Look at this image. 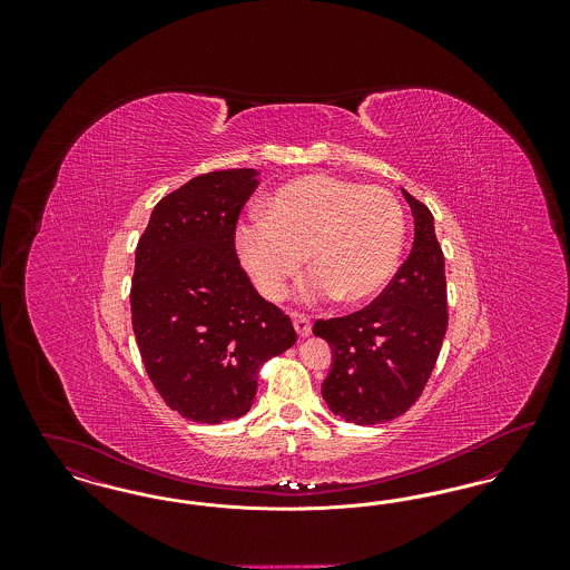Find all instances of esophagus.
Returning <instances> with one entry per match:
<instances>
[{"label":"esophagus","mask_w":570,"mask_h":570,"mask_svg":"<svg viewBox=\"0 0 570 570\" xmlns=\"http://www.w3.org/2000/svg\"><path fill=\"white\" fill-rule=\"evenodd\" d=\"M293 325H295L298 337H307L312 333V323L303 314H293Z\"/></svg>","instance_id":"1"}]
</instances>
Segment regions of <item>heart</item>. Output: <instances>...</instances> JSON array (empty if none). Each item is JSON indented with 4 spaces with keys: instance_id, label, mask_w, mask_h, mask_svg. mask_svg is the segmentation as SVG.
<instances>
[{
    "instance_id": "1",
    "label": "heart",
    "mask_w": 570,
    "mask_h": 570,
    "mask_svg": "<svg viewBox=\"0 0 570 570\" xmlns=\"http://www.w3.org/2000/svg\"><path fill=\"white\" fill-rule=\"evenodd\" d=\"M261 219L235 235L239 261L263 297H284L303 269L314 273L305 295L361 305L376 297L397 269L406 219L384 188L331 175H303L263 200Z\"/></svg>"
}]
</instances>
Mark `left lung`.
<instances>
[{"mask_svg": "<svg viewBox=\"0 0 570 570\" xmlns=\"http://www.w3.org/2000/svg\"><path fill=\"white\" fill-rule=\"evenodd\" d=\"M402 194L414 217L406 263L365 309L314 325V335L331 346L323 400L333 414L356 425L391 421L419 400L449 325L434 216L404 188Z\"/></svg>", "mask_w": 570, "mask_h": 570, "instance_id": "1", "label": "left lung"}]
</instances>
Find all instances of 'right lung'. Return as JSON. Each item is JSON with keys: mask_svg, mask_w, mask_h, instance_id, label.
Masks as SVG:
<instances>
[{"mask_svg": "<svg viewBox=\"0 0 570 570\" xmlns=\"http://www.w3.org/2000/svg\"><path fill=\"white\" fill-rule=\"evenodd\" d=\"M256 168L198 175L154 207L136 245L132 328L145 370L181 416L217 425L254 404L258 370L297 342L252 286L235 226Z\"/></svg>", "mask_w": 570, "mask_h": 570, "instance_id": "obj_1", "label": "right lung"}]
</instances>
